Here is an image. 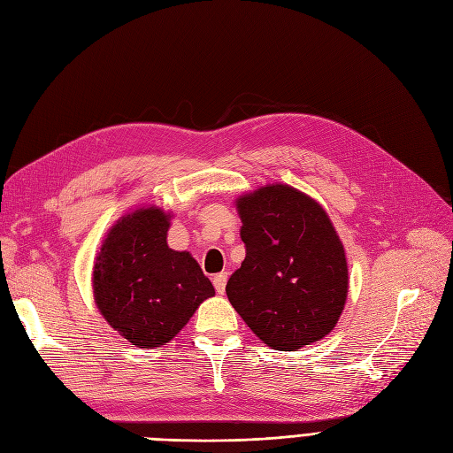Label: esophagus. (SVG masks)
<instances>
[{"instance_id":"34e87169","label":"esophagus","mask_w":453,"mask_h":453,"mask_svg":"<svg viewBox=\"0 0 453 453\" xmlns=\"http://www.w3.org/2000/svg\"><path fill=\"white\" fill-rule=\"evenodd\" d=\"M226 280H228L226 272H221V273H217V276H213V285H215V291H217V295H225Z\"/></svg>"}]
</instances>
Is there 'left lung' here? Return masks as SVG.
Returning <instances> with one entry per match:
<instances>
[{"instance_id":"left-lung-1","label":"left lung","mask_w":453,"mask_h":453,"mask_svg":"<svg viewBox=\"0 0 453 453\" xmlns=\"http://www.w3.org/2000/svg\"><path fill=\"white\" fill-rule=\"evenodd\" d=\"M245 258L226 296L272 349L296 351L336 326L349 276L344 243L319 202L283 183L236 198Z\"/></svg>"}]
</instances>
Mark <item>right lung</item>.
Masks as SVG:
<instances>
[{
    "label": "right lung",
    "instance_id": "1",
    "mask_svg": "<svg viewBox=\"0 0 453 453\" xmlns=\"http://www.w3.org/2000/svg\"><path fill=\"white\" fill-rule=\"evenodd\" d=\"M170 221L172 213L158 205L125 213L94 260V304L135 348L166 346L215 295L195 257L168 245Z\"/></svg>",
    "mask_w": 453,
    "mask_h": 453
}]
</instances>
